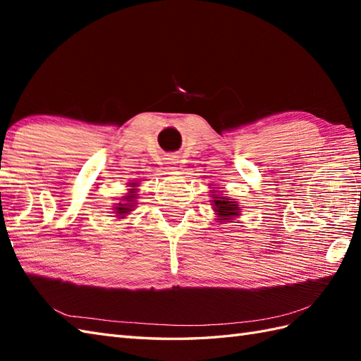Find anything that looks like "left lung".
I'll return each instance as SVG.
<instances>
[{
    "label": "left lung",
    "mask_w": 361,
    "mask_h": 361,
    "mask_svg": "<svg viewBox=\"0 0 361 361\" xmlns=\"http://www.w3.org/2000/svg\"><path fill=\"white\" fill-rule=\"evenodd\" d=\"M214 203H215V211L219 214L220 219L219 220H231L232 216L238 215L240 209L238 204H235V201H231V198H226V197H214Z\"/></svg>",
    "instance_id": "obj_1"
}]
</instances>
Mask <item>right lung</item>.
Listing matches in <instances>:
<instances>
[{
	"instance_id": "right-lung-1",
	"label": "right lung",
	"mask_w": 361,
	"mask_h": 361,
	"mask_svg": "<svg viewBox=\"0 0 361 361\" xmlns=\"http://www.w3.org/2000/svg\"><path fill=\"white\" fill-rule=\"evenodd\" d=\"M133 192H135V190H130V194L128 195V197H124V201H128V203H118V206H116L115 209H116V214H118L120 216H123L124 214H128V212H130L132 211V203H130V201L133 200V198H135V197H133V195H135V194H133Z\"/></svg>"
}]
</instances>
